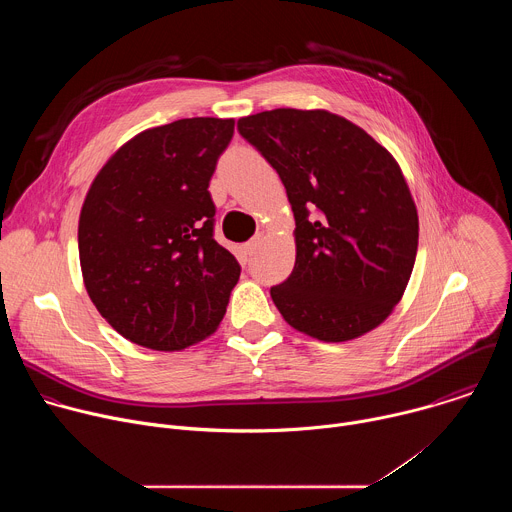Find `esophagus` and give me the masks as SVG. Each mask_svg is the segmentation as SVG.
<instances>
[{"label":"esophagus","mask_w":512,"mask_h":512,"mask_svg":"<svg viewBox=\"0 0 512 512\" xmlns=\"http://www.w3.org/2000/svg\"><path fill=\"white\" fill-rule=\"evenodd\" d=\"M263 239H265V235H263V233L255 235L251 241H247V243H245V251H247L249 255H253V253L257 251V247L263 243Z\"/></svg>","instance_id":"1"}]
</instances>
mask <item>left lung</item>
<instances>
[{"mask_svg": "<svg viewBox=\"0 0 512 512\" xmlns=\"http://www.w3.org/2000/svg\"><path fill=\"white\" fill-rule=\"evenodd\" d=\"M241 135L277 170L296 216V265L271 287L283 320L322 342L354 340L401 302L419 239L393 154L326 109L241 117Z\"/></svg>", "mask_w": 512, "mask_h": 512, "instance_id": "8db88e82", "label": "left lung"}]
</instances>
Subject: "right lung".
Instances as JSON below:
<instances>
[{
    "label": "right lung",
    "instance_id": "add662e5",
    "mask_svg": "<svg viewBox=\"0 0 512 512\" xmlns=\"http://www.w3.org/2000/svg\"><path fill=\"white\" fill-rule=\"evenodd\" d=\"M235 119L192 117L137 133L105 162L79 216L87 294L127 340L184 350L212 336L239 281L212 237L208 182Z\"/></svg>",
    "mask_w": 512,
    "mask_h": 512
}]
</instances>
